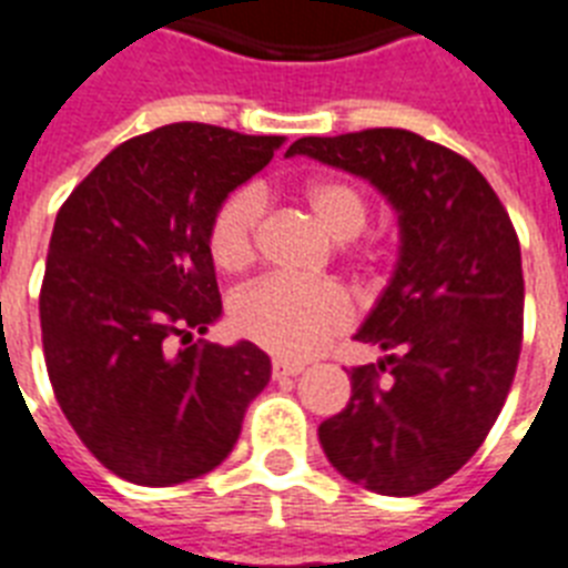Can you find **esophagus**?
I'll use <instances>...</instances> for the list:
<instances>
[{"label":"esophagus","instance_id":"obj_1","mask_svg":"<svg viewBox=\"0 0 568 568\" xmlns=\"http://www.w3.org/2000/svg\"><path fill=\"white\" fill-rule=\"evenodd\" d=\"M304 365L302 363H290V359H275L273 363V377L275 379H290L295 374H302Z\"/></svg>","mask_w":568,"mask_h":568}]
</instances>
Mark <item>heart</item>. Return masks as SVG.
<instances>
[{
	"label": "heart",
	"mask_w": 568,
	"mask_h": 568,
	"mask_svg": "<svg viewBox=\"0 0 568 568\" xmlns=\"http://www.w3.org/2000/svg\"><path fill=\"white\" fill-rule=\"evenodd\" d=\"M302 196L336 241L357 237L368 223V200L345 176H313L302 185ZM261 214L264 196L255 189L232 191L217 205L209 226V252L223 273H241L252 264ZM351 318L354 304L334 281L266 275L243 287L232 302L234 331L284 359L316 354L351 325Z\"/></svg>",
	"instance_id": "1"
}]
</instances>
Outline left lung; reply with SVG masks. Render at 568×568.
<instances>
[{"instance_id": "1", "label": "left lung", "mask_w": 568, "mask_h": 568, "mask_svg": "<svg viewBox=\"0 0 568 568\" xmlns=\"http://www.w3.org/2000/svg\"><path fill=\"white\" fill-rule=\"evenodd\" d=\"M287 153L357 173L400 214V261L357 334L388 357L351 368L348 406L318 426L322 449L374 494L433 490L481 447L517 374L526 281L514 223L473 162L409 130L304 135Z\"/></svg>"}]
</instances>
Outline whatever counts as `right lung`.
<instances>
[{
  "label": "right lung",
  "mask_w": 568,
  "mask_h": 568,
  "mask_svg": "<svg viewBox=\"0 0 568 568\" xmlns=\"http://www.w3.org/2000/svg\"><path fill=\"white\" fill-rule=\"evenodd\" d=\"M284 144L168 124L124 144L58 211L40 290L42 354L65 420L121 479L171 487L214 470L270 383L252 342H194L223 311L209 226Z\"/></svg>",
  "instance_id": "add662e5"
}]
</instances>
